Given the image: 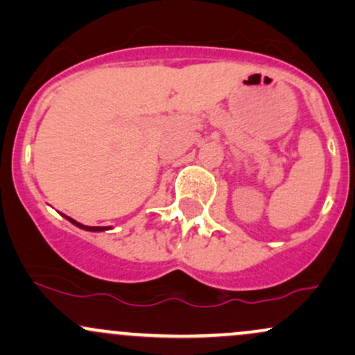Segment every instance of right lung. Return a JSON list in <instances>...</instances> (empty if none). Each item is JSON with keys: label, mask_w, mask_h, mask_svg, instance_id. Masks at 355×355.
<instances>
[{"label": "right lung", "mask_w": 355, "mask_h": 355, "mask_svg": "<svg viewBox=\"0 0 355 355\" xmlns=\"http://www.w3.org/2000/svg\"><path fill=\"white\" fill-rule=\"evenodd\" d=\"M63 217L67 218L68 222H71L73 225L78 227V229H83V230H88V232H105V230H107V227H88V225H83V223L76 222V220H73V218H70V217H67V215H63Z\"/></svg>", "instance_id": "1"}]
</instances>
